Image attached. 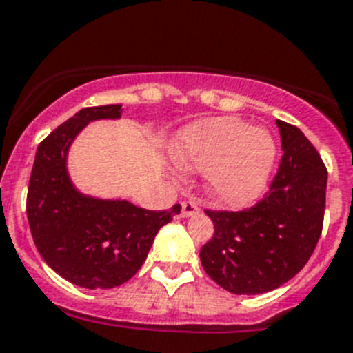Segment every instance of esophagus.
<instances>
[{"label": "esophagus", "instance_id": "obj_1", "mask_svg": "<svg viewBox=\"0 0 353 353\" xmlns=\"http://www.w3.org/2000/svg\"><path fill=\"white\" fill-rule=\"evenodd\" d=\"M183 206V216H196V214H199V205H197L194 199H186V201L181 203Z\"/></svg>", "mask_w": 353, "mask_h": 353}]
</instances>
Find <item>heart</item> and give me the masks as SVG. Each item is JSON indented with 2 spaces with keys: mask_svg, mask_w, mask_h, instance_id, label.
Here are the masks:
<instances>
[{
  "mask_svg": "<svg viewBox=\"0 0 353 353\" xmlns=\"http://www.w3.org/2000/svg\"><path fill=\"white\" fill-rule=\"evenodd\" d=\"M179 161L194 170H212V190L223 203L243 206L256 201L276 159V145L266 132L252 130L236 117L199 123L179 141Z\"/></svg>",
  "mask_w": 353,
  "mask_h": 353,
  "instance_id": "1",
  "label": "heart"
}]
</instances>
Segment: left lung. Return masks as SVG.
<instances>
[{
  "label": "left lung",
  "instance_id": "1",
  "mask_svg": "<svg viewBox=\"0 0 353 353\" xmlns=\"http://www.w3.org/2000/svg\"><path fill=\"white\" fill-rule=\"evenodd\" d=\"M279 167L270 190L243 210H212L214 236L199 252L205 272L237 296L265 294L299 274L325 221L326 167L305 134L279 121Z\"/></svg>",
  "mask_w": 353,
  "mask_h": 353
}]
</instances>
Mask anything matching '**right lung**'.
Segmentation results:
<instances>
[{
	"mask_svg": "<svg viewBox=\"0 0 353 353\" xmlns=\"http://www.w3.org/2000/svg\"><path fill=\"white\" fill-rule=\"evenodd\" d=\"M121 116V105L87 107L37 147L28 181L27 217L34 245L63 279L83 288H114L145 263L154 237L181 212L145 210L128 201L81 196L68 179L67 150L88 121Z\"/></svg>",
	"mask_w": 353,
	"mask_h": 353,
	"instance_id": "right-lung-1",
	"label": "right lung"
}]
</instances>
